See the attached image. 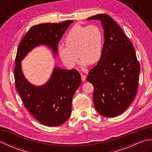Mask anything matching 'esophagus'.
Returning <instances> with one entry per match:
<instances>
[{"instance_id": "34e87169", "label": "esophagus", "mask_w": 152, "mask_h": 152, "mask_svg": "<svg viewBox=\"0 0 152 152\" xmlns=\"http://www.w3.org/2000/svg\"><path fill=\"white\" fill-rule=\"evenodd\" d=\"M81 78H82V82H84L86 80V76L84 75V74H81Z\"/></svg>"}]
</instances>
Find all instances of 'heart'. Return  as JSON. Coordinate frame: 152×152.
<instances>
[{
    "mask_svg": "<svg viewBox=\"0 0 152 152\" xmlns=\"http://www.w3.org/2000/svg\"><path fill=\"white\" fill-rule=\"evenodd\" d=\"M64 44L65 47L60 46L58 52L61 60L67 67L76 66L78 62V56L83 65L94 64L102 56L103 37L101 30L96 25L74 26L67 34Z\"/></svg>",
    "mask_w": 152,
    "mask_h": 152,
    "instance_id": "1",
    "label": "heart"
}]
</instances>
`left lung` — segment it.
<instances>
[{
	"label": "left lung",
	"mask_w": 152,
	"mask_h": 152,
	"mask_svg": "<svg viewBox=\"0 0 152 152\" xmlns=\"http://www.w3.org/2000/svg\"><path fill=\"white\" fill-rule=\"evenodd\" d=\"M98 19L104 28L102 56L89 71L95 108L100 114L112 118L122 114L136 96L140 71L134 48L121 27L108 14H98L88 20Z\"/></svg>",
	"instance_id": "left-lung-1"
}]
</instances>
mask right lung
Masks as SVG:
<instances>
[{
	"label": "right lung",
	"instance_id": "1",
	"mask_svg": "<svg viewBox=\"0 0 152 152\" xmlns=\"http://www.w3.org/2000/svg\"><path fill=\"white\" fill-rule=\"evenodd\" d=\"M73 21L60 23H43L32 27L19 44L15 57V87L25 107L42 124L58 126L69 118L72 97L82 83L78 70L55 67L50 80L41 86H35L25 78L21 61L34 48L50 47L57 55L61 37Z\"/></svg>",
	"mask_w": 152,
	"mask_h": 152
}]
</instances>
